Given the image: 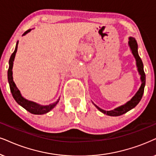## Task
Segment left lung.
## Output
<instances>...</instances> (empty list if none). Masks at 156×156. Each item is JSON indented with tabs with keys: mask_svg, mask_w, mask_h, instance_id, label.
I'll return each mask as SVG.
<instances>
[{
	"mask_svg": "<svg viewBox=\"0 0 156 156\" xmlns=\"http://www.w3.org/2000/svg\"><path fill=\"white\" fill-rule=\"evenodd\" d=\"M129 45L132 50V53L134 55L135 59H136V64L137 66V69L140 74L141 75V81H142V84L139 90L137 91V92L135 94V95L131 99V100L129 101L128 102H127L126 104L122 105V106L119 107V108L115 109L114 110L111 111H105L103 110L102 109L99 108V107L95 105V107L98 109L100 112H102L104 114H106L110 116H120L121 115L125 114L127 112H128L129 110H130L131 109L134 108L136 105L138 104L140 102L141 98H142L143 92H144V88L145 85V74L144 72V69H143V64L142 60L137 53V44L136 40L135 38L130 37L129 38Z\"/></svg>",
	"mask_w": 156,
	"mask_h": 156,
	"instance_id": "1",
	"label": "left lung"
}]
</instances>
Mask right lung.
I'll return each instance as SVG.
<instances>
[{"label":"right lung","mask_w":156,"mask_h":156,"mask_svg":"<svg viewBox=\"0 0 156 156\" xmlns=\"http://www.w3.org/2000/svg\"><path fill=\"white\" fill-rule=\"evenodd\" d=\"M30 30H27V31H25L23 33V35H25L29 32ZM17 48H18V42L16 44V46L15 48V51H13V53L11 54V58L9 59V70H8V80H9V83L10 85V90H11V92L12 93V95H13L14 100L16 101V102L18 104L21 105V107H23L24 109H26V110L29 111L30 113H32V114L34 115H43L45 114V113H47L49 112L50 110H52L55 105L57 104L58 100L56 101L55 102L53 103V104L46 105V106H41V105L36 104V103L34 102H31V101H29L26 99H24L23 97L21 96V93H20V91L18 90V88L16 87L15 83H14L13 80V72H12V68H13V60L14 58H15L16 53L17 51Z\"/></svg>","instance_id":"1"}]
</instances>
